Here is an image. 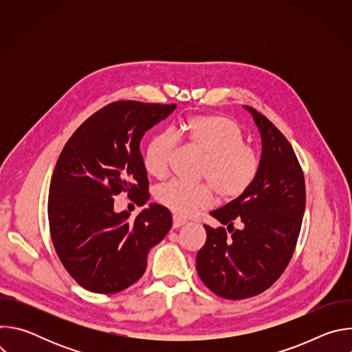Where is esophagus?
<instances>
[{
	"mask_svg": "<svg viewBox=\"0 0 352 352\" xmlns=\"http://www.w3.org/2000/svg\"><path fill=\"white\" fill-rule=\"evenodd\" d=\"M185 223H186V221H185V220H182L181 217H178V216H173V227H174V228H179V227H182Z\"/></svg>",
	"mask_w": 352,
	"mask_h": 352,
	"instance_id": "esophagus-1",
	"label": "esophagus"
}]
</instances>
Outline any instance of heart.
<instances>
[{
	"label": "heart",
	"mask_w": 352,
	"mask_h": 352,
	"mask_svg": "<svg viewBox=\"0 0 352 352\" xmlns=\"http://www.w3.org/2000/svg\"><path fill=\"white\" fill-rule=\"evenodd\" d=\"M178 139L185 140L204 160L197 178L206 182L184 184L170 181L156 188L160 205L178 216H192L213 204L214 192L224 202L238 199L252 186L259 175L262 159L258 148L245 143V133L238 122L221 114L189 117L173 131H162L148 140L143 164L156 178H164L178 148Z\"/></svg>",
	"instance_id": "obj_1"
}]
</instances>
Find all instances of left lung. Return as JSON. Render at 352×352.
Segmentation results:
<instances>
[{"mask_svg":"<svg viewBox=\"0 0 352 352\" xmlns=\"http://www.w3.org/2000/svg\"><path fill=\"white\" fill-rule=\"evenodd\" d=\"M262 135V166L255 184L238 199L210 212L226 228L205 224L196 255L200 280L216 295L238 300L262 294L287 269L305 212L304 171L292 146L262 113L246 107ZM238 221L243 227L233 228Z\"/></svg>","mask_w":352,"mask_h":352,"instance_id":"1","label":"left lung"}]
</instances>
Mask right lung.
<instances>
[{"label": "right lung", "mask_w": 352, "mask_h": 352, "mask_svg": "<svg viewBox=\"0 0 352 352\" xmlns=\"http://www.w3.org/2000/svg\"><path fill=\"white\" fill-rule=\"evenodd\" d=\"M175 104L120 100L90 116L68 139L48 195V224L56 252L85 289L116 294L144 273L147 252L173 226L167 208L152 204L135 219L114 212L126 192L138 206L148 200L139 143Z\"/></svg>", "instance_id": "add662e5"}]
</instances>
